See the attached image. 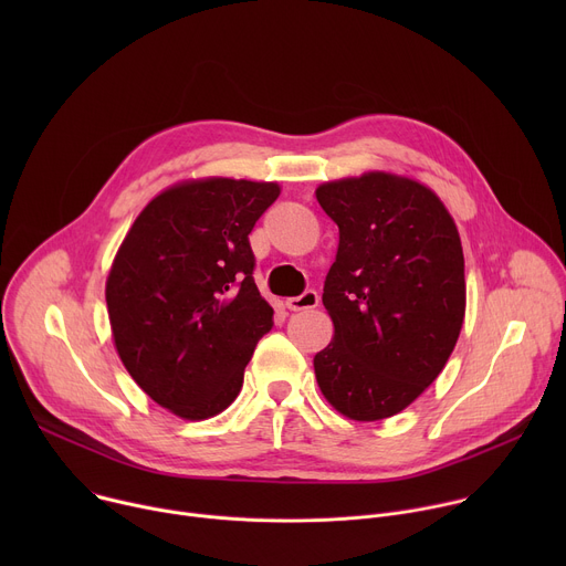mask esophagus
I'll use <instances>...</instances> for the list:
<instances>
[{
	"mask_svg": "<svg viewBox=\"0 0 566 566\" xmlns=\"http://www.w3.org/2000/svg\"><path fill=\"white\" fill-rule=\"evenodd\" d=\"M317 304H319V295L313 289H306L302 295H295V297L286 300V306L291 311H306V308H315Z\"/></svg>",
	"mask_w": 566,
	"mask_h": 566,
	"instance_id": "obj_1",
	"label": "esophagus"
}]
</instances>
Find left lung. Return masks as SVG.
Returning a JSON list of instances; mask_svg holds the SVG:
<instances>
[{"instance_id":"obj_1","label":"left lung","mask_w":566,"mask_h":566,"mask_svg":"<svg viewBox=\"0 0 566 566\" xmlns=\"http://www.w3.org/2000/svg\"><path fill=\"white\" fill-rule=\"evenodd\" d=\"M340 230L322 304L334 340L315 354L317 385L354 421L406 410L446 367L465 313L463 251L439 197L369 172L315 190Z\"/></svg>"}]
</instances>
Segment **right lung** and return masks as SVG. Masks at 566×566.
Listing matches in <instances>:
<instances>
[{
    "label": "right lung",
    "mask_w": 566,
    "mask_h": 566,
    "mask_svg": "<svg viewBox=\"0 0 566 566\" xmlns=\"http://www.w3.org/2000/svg\"><path fill=\"white\" fill-rule=\"evenodd\" d=\"M277 197V184L244 179L175 186L145 206L112 264L105 297L118 356L181 419L223 412L273 329L249 234Z\"/></svg>",
    "instance_id": "add662e5"
}]
</instances>
